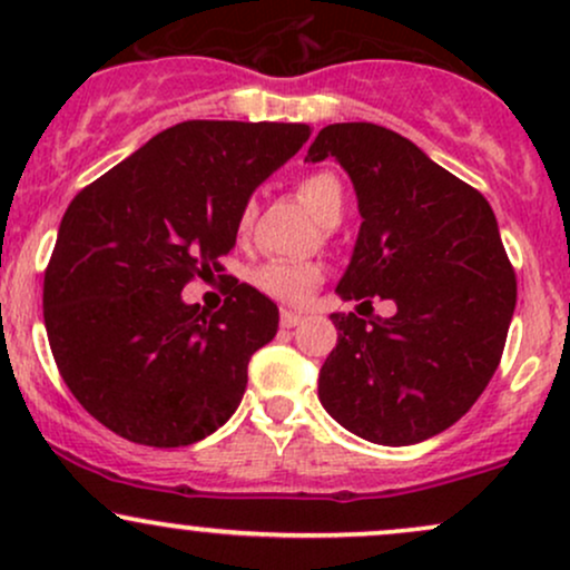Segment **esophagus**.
Instances as JSON below:
<instances>
[{
	"mask_svg": "<svg viewBox=\"0 0 570 570\" xmlns=\"http://www.w3.org/2000/svg\"><path fill=\"white\" fill-rule=\"evenodd\" d=\"M299 322H303V316H299V313L281 311V326H284V330H292V326H297Z\"/></svg>",
	"mask_w": 570,
	"mask_h": 570,
	"instance_id": "34e87169",
	"label": "esophagus"
}]
</instances>
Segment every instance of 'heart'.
Listing matches in <instances>:
<instances>
[{"mask_svg": "<svg viewBox=\"0 0 570 570\" xmlns=\"http://www.w3.org/2000/svg\"><path fill=\"white\" fill-rule=\"evenodd\" d=\"M297 198L313 212V217L324 225H335L343 214L345 193L340 179L332 171H313L297 181ZM254 203H244L238 214V235L252 230ZM324 267L318 263H289V259H267L252 271V286L265 297L284 305H305L313 292L322 286Z\"/></svg>", "mask_w": 570, "mask_h": 570, "instance_id": "1", "label": "heart"}]
</instances>
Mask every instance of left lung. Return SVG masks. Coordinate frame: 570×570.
<instances>
[{"instance_id":"8db88e82","label":"left lung","mask_w":570,"mask_h":570,"mask_svg":"<svg viewBox=\"0 0 570 570\" xmlns=\"http://www.w3.org/2000/svg\"><path fill=\"white\" fill-rule=\"evenodd\" d=\"M335 158L356 187L362 230L343 299H394L391 318L332 313L337 345L318 399L362 440L415 444L450 429L499 370L517 278L490 203L410 139L375 122L318 130L311 163Z\"/></svg>"}]
</instances>
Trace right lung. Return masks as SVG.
Wrapping results in <instances>:
<instances>
[{
    "label": "right lung",
    "mask_w": 570,
    "mask_h": 570,
    "mask_svg": "<svg viewBox=\"0 0 570 570\" xmlns=\"http://www.w3.org/2000/svg\"><path fill=\"white\" fill-rule=\"evenodd\" d=\"M307 136L303 122L187 120L69 203L45 267V330L71 394L122 440L185 448L238 410L278 307L235 278L206 316L181 289L225 271L248 195Z\"/></svg>",
    "instance_id": "right-lung-1"
}]
</instances>
